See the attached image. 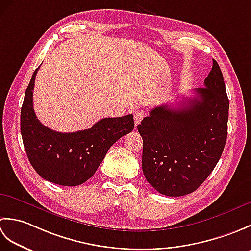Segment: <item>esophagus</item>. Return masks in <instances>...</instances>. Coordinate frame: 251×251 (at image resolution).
<instances>
[{
  "label": "esophagus",
  "mask_w": 251,
  "mask_h": 251,
  "mask_svg": "<svg viewBox=\"0 0 251 251\" xmlns=\"http://www.w3.org/2000/svg\"><path fill=\"white\" fill-rule=\"evenodd\" d=\"M146 116V112L143 110H137L134 113V120H135V124L138 125L140 124V122L143 120V117Z\"/></svg>",
  "instance_id": "1"
}]
</instances>
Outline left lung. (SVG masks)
<instances>
[{
    "label": "left lung",
    "mask_w": 251,
    "mask_h": 251,
    "mask_svg": "<svg viewBox=\"0 0 251 251\" xmlns=\"http://www.w3.org/2000/svg\"><path fill=\"white\" fill-rule=\"evenodd\" d=\"M204 87L179 106L159 105L138 125L142 170L161 194L183 196L199 189L219 162L227 137L228 98L212 60Z\"/></svg>",
    "instance_id": "left-lung-1"
}]
</instances>
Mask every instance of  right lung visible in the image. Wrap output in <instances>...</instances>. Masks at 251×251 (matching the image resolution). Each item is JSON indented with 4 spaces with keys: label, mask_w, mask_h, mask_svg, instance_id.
<instances>
[{
    "label": "right lung",
    "mask_w": 251,
    "mask_h": 251,
    "mask_svg": "<svg viewBox=\"0 0 251 251\" xmlns=\"http://www.w3.org/2000/svg\"><path fill=\"white\" fill-rule=\"evenodd\" d=\"M39 68L26 87L20 113L26 155L43 179L59 185H79L93 177L109 149L134 129V116L105 117L92 128L75 132L49 128L37 120L33 109V88Z\"/></svg>",
    "instance_id": "right-lung-1"
}]
</instances>
